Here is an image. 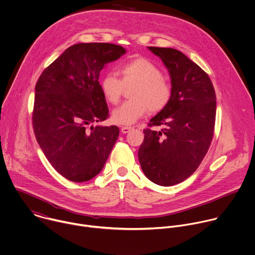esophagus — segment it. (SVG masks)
Returning a JSON list of instances; mask_svg holds the SVG:
<instances>
[{"instance_id":"34e87169","label":"esophagus","mask_w":255,"mask_h":255,"mask_svg":"<svg viewBox=\"0 0 255 255\" xmlns=\"http://www.w3.org/2000/svg\"><path fill=\"white\" fill-rule=\"evenodd\" d=\"M131 129H133V128L130 127V126H123V127H121V132H122L123 134H126V133H128Z\"/></svg>"}]
</instances>
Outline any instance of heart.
Instances as JSON below:
<instances>
[{
  "label": "heart",
  "mask_w": 255,
  "mask_h": 255,
  "mask_svg": "<svg viewBox=\"0 0 255 255\" xmlns=\"http://www.w3.org/2000/svg\"><path fill=\"white\" fill-rule=\"evenodd\" d=\"M121 80L112 72L106 73L100 80V88L105 99L117 104L123 92V86L135 84L130 98L114 109L112 119L119 125H132L143 117L148 110L161 111L170 101L171 86L160 69L146 58H136L119 68Z\"/></svg>",
  "instance_id": "b5f03b06"
}]
</instances>
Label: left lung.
<instances>
[{
	"mask_svg": "<svg viewBox=\"0 0 255 255\" xmlns=\"http://www.w3.org/2000/svg\"><path fill=\"white\" fill-rule=\"evenodd\" d=\"M171 79V98L144 129L138 158L146 177L160 186H172L191 176L212 141L216 96L209 76L182 52L148 47Z\"/></svg>",
	"mask_w": 255,
	"mask_h": 255,
	"instance_id": "obj_1",
	"label": "left lung"
}]
</instances>
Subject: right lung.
I'll return each instance as SVG.
<instances>
[{
    "mask_svg": "<svg viewBox=\"0 0 255 255\" xmlns=\"http://www.w3.org/2000/svg\"><path fill=\"white\" fill-rule=\"evenodd\" d=\"M126 50L109 43H79L41 74L35 87L33 128L48 161L66 179L85 182L103 169L119 136L117 126H93L109 115L101 70Z\"/></svg>",
    "mask_w": 255,
    "mask_h": 255,
    "instance_id": "add662e5",
    "label": "right lung"
}]
</instances>
